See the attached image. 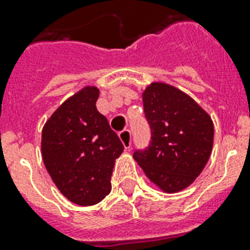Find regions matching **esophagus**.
<instances>
[{
    "label": "esophagus",
    "mask_w": 250,
    "mask_h": 250,
    "mask_svg": "<svg viewBox=\"0 0 250 250\" xmlns=\"http://www.w3.org/2000/svg\"><path fill=\"white\" fill-rule=\"evenodd\" d=\"M119 139H121L122 144L125 149L131 148V141H132V136H131V131L128 129H125L119 133Z\"/></svg>",
    "instance_id": "1"
}]
</instances>
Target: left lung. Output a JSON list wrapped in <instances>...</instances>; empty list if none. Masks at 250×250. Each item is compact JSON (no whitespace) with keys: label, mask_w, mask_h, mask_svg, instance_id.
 <instances>
[{"label":"left lung","mask_w":250,"mask_h":250,"mask_svg":"<svg viewBox=\"0 0 250 250\" xmlns=\"http://www.w3.org/2000/svg\"><path fill=\"white\" fill-rule=\"evenodd\" d=\"M152 141L133 158L150 182L165 193L186 189L206 166L213 150L211 118L193 98L162 82L143 92Z\"/></svg>","instance_id":"obj_1"}]
</instances>
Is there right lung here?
<instances>
[{
  "mask_svg": "<svg viewBox=\"0 0 250 250\" xmlns=\"http://www.w3.org/2000/svg\"><path fill=\"white\" fill-rule=\"evenodd\" d=\"M98 96L97 86H83L49 117L41 133V156L53 183L80 206L96 205L110 193L115 160L125 149L98 113Z\"/></svg>",
  "mask_w": 250,
  "mask_h": 250,
  "instance_id": "right-lung-1",
  "label": "right lung"
}]
</instances>
